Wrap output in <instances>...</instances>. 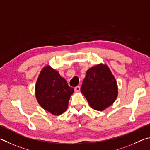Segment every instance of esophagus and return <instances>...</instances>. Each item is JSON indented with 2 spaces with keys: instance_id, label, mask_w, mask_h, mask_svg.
Masks as SVG:
<instances>
[{
  "instance_id": "esophagus-1",
  "label": "esophagus",
  "mask_w": 150,
  "mask_h": 150,
  "mask_svg": "<svg viewBox=\"0 0 150 150\" xmlns=\"http://www.w3.org/2000/svg\"><path fill=\"white\" fill-rule=\"evenodd\" d=\"M74 90H75L76 92H79V91H80V87L79 86H76V87L74 88Z\"/></svg>"
}]
</instances>
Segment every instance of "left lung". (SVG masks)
Masks as SVG:
<instances>
[{"label": "left lung", "instance_id": "left-lung-1", "mask_svg": "<svg viewBox=\"0 0 150 150\" xmlns=\"http://www.w3.org/2000/svg\"><path fill=\"white\" fill-rule=\"evenodd\" d=\"M81 92L90 106L97 111H103L113 104L118 96V86L108 66L100 63L89 68Z\"/></svg>", "mask_w": 150, "mask_h": 150}]
</instances>
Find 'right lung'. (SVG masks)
Instances as JSON below:
<instances>
[{"label":"right lung","mask_w":150,"mask_h":150,"mask_svg":"<svg viewBox=\"0 0 150 150\" xmlns=\"http://www.w3.org/2000/svg\"><path fill=\"white\" fill-rule=\"evenodd\" d=\"M74 89L51 66L44 67L37 80L35 93L42 108L54 115L62 114L68 108Z\"/></svg>","instance_id":"right-lung-1"}]
</instances>
